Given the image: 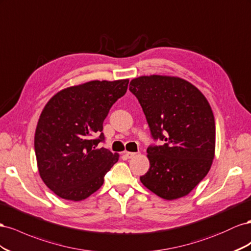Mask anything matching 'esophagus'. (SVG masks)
<instances>
[{"mask_svg": "<svg viewBox=\"0 0 251 251\" xmlns=\"http://www.w3.org/2000/svg\"><path fill=\"white\" fill-rule=\"evenodd\" d=\"M135 152H130V151H125V155H126V157H128V159H132L133 156H135Z\"/></svg>", "mask_w": 251, "mask_h": 251, "instance_id": "esophagus-1", "label": "esophagus"}]
</instances>
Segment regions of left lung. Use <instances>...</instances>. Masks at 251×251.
Segmentation results:
<instances>
[{"label": "left lung", "mask_w": 251, "mask_h": 251, "mask_svg": "<svg viewBox=\"0 0 251 251\" xmlns=\"http://www.w3.org/2000/svg\"><path fill=\"white\" fill-rule=\"evenodd\" d=\"M129 90L138 98L153 139L147 148L150 167L140 180L165 200L187 196L208 174L216 152L211 107L195 85L173 75H142Z\"/></svg>", "instance_id": "8db88e82"}]
</instances>
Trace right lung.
Instances as JSON below:
<instances>
[{
    "instance_id": "obj_1",
    "label": "right lung",
    "mask_w": 251,
    "mask_h": 251,
    "mask_svg": "<svg viewBox=\"0 0 251 251\" xmlns=\"http://www.w3.org/2000/svg\"><path fill=\"white\" fill-rule=\"evenodd\" d=\"M129 80L89 81L60 90L43 108L34 133L40 176L56 196L82 201L101 188L120 155L97 148L103 122Z\"/></svg>"
}]
</instances>
